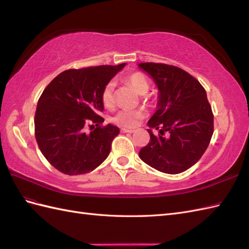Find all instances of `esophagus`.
Returning a JSON list of instances; mask_svg holds the SVG:
<instances>
[{"mask_svg": "<svg viewBox=\"0 0 249 249\" xmlns=\"http://www.w3.org/2000/svg\"><path fill=\"white\" fill-rule=\"evenodd\" d=\"M120 131H122V133H127V134H132L135 132L134 130H127V129H122Z\"/></svg>", "mask_w": 249, "mask_h": 249, "instance_id": "esophagus-1", "label": "esophagus"}]
</instances>
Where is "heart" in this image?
<instances>
[{
  "label": "heart",
  "instance_id": "1",
  "mask_svg": "<svg viewBox=\"0 0 249 249\" xmlns=\"http://www.w3.org/2000/svg\"><path fill=\"white\" fill-rule=\"evenodd\" d=\"M125 82L130 84L135 91L140 95H144L147 93L149 89V84L146 78L141 72H133L125 78ZM114 82H109L104 87L102 91V103L106 108H112L114 106ZM146 116V112L143 109L136 110H127L123 109L116 113L113 117V122L116 124L130 129V127L136 126L141 120Z\"/></svg>",
  "mask_w": 249,
  "mask_h": 249
}]
</instances>
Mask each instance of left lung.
<instances>
[{
    "instance_id": "8db88e82",
    "label": "left lung",
    "mask_w": 249,
    "mask_h": 249,
    "mask_svg": "<svg viewBox=\"0 0 249 249\" xmlns=\"http://www.w3.org/2000/svg\"><path fill=\"white\" fill-rule=\"evenodd\" d=\"M138 67L158 88L157 110L147 123L150 139L139 158L169 175L189 169L206 152L213 135L214 116L206 90L178 67L162 63H140ZM153 128L160 130L159 137L154 136Z\"/></svg>"
}]
</instances>
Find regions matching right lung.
<instances>
[{"label":"right lung","instance_id":"obj_1","mask_svg":"<svg viewBox=\"0 0 249 249\" xmlns=\"http://www.w3.org/2000/svg\"><path fill=\"white\" fill-rule=\"evenodd\" d=\"M125 63L65 71L43 90L35 113V138L49 163L69 176L94 170L107 159L117 126L104 123L102 91ZM89 121L97 127L86 133ZM93 125V124H92Z\"/></svg>","mask_w":249,"mask_h":249}]
</instances>
